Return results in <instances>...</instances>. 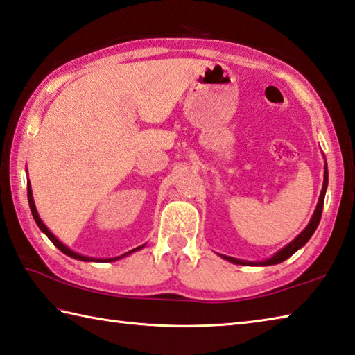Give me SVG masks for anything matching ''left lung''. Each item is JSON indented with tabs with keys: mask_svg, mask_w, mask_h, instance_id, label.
Returning <instances> with one entry per match:
<instances>
[{
	"mask_svg": "<svg viewBox=\"0 0 355 355\" xmlns=\"http://www.w3.org/2000/svg\"><path fill=\"white\" fill-rule=\"evenodd\" d=\"M326 189H327V166H324V182H323V189H321V194L318 198V203H317V208H315L313 216L311 218V222H309L307 227L301 231V233L295 237V239L290 242L288 245H286L284 248L279 250L278 253L273 254L270 259L266 261H261V262H248V261H241V259H236V257H231V256H225L220 254L223 259H227L233 263H237V266H275V263H279V262H284L286 259H288L290 256H292L295 251H298L302 245H306L307 241L311 239L312 234L315 233V230H317L318 223H320V218H321V212H323V203H324V196H326Z\"/></svg>",
	"mask_w": 355,
	"mask_h": 355,
	"instance_id": "1",
	"label": "left lung"
}]
</instances>
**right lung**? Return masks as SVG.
I'll return each instance as SVG.
<instances>
[{"label": "right lung", "instance_id": "1", "mask_svg": "<svg viewBox=\"0 0 355 355\" xmlns=\"http://www.w3.org/2000/svg\"><path fill=\"white\" fill-rule=\"evenodd\" d=\"M28 202H29V208H31V212H32V216H34V220H35V223L38 225V228H40L44 234L48 236V239L53 242L57 248H59L62 253H65L67 256H69V257H74V259H79V261H85V262H113V261H118V259H121V257H124V256H127V254H130V253H133V251H138V250H141L144 247V245H141V247H138V248H133V250H130L128 251V253H125V254H122V256H118V257H108V259H98V257H88V256H83V254H79V253H76V251H73V250H69L67 245H63L59 239H57V237L51 233V231L48 230V227L46 225H44L43 222H42V218H40V216H38V212H37V208H35V203H34V198H32V189H31V183H28Z\"/></svg>", "mask_w": 355, "mask_h": 355}]
</instances>
